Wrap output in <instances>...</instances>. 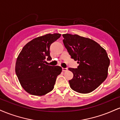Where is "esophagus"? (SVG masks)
Instances as JSON below:
<instances>
[{
    "label": "esophagus",
    "instance_id": "34e87169",
    "mask_svg": "<svg viewBox=\"0 0 120 120\" xmlns=\"http://www.w3.org/2000/svg\"><path fill=\"white\" fill-rule=\"evenodd\" d=\"M62 70H63V71H68V68H62Z\"/></svg>",
    "mask_w": 120,
    "mask_h": 120
}]
</instances>
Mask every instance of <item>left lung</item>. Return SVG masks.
<instances>
[{
  "instance_id": "left-lung-1",
  "label": "left lung",
  "mask_w": 120,
  "mask_h": 120,
  "mask_svg": "<svg viewBox=\"0 0 120 120\" xmlns=\"http://www.w3.org/2000/svg\"><path fill=\"white\" fill-rule=\"evenodd\" d=\"M63 43L69 54L79 64L69 68L73 77L69 81L73 90L81 94L91 93L105 81L110 64L107 52L93 40L79 35L63 34Z\"/></svg>"
}]
</instances>
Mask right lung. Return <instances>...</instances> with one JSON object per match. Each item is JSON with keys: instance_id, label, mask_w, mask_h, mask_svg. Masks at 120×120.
I'll return each instance as SVG.
<instances>
[{"instance_id": "right-lung-1", "label": "right lung", "mask_w": 120, "mask_h": 120, "mask_svg": "<svg viewBox=\"0 0 120 120\" xmlns=\"http://www.w3.org/2000/svg\"><path fill=\"white\" fill-rule=\"evenodd\" d=\"M61 36L59 33L48 34L34 38L22 49L16 60L15 71L20 83L27 93L42 96L51 91L62 68L45 64L51 60L49 47Z\"/></svg>"}]
</instances>
